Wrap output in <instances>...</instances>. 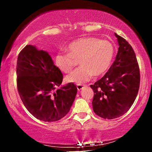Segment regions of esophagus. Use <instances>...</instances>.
I'll use <instances>...</instances> for the list:
<instances>
[{
	"mask_svg": "<svg viewBox=\"0 0 152 152\" xmlns=\"http://www.w3.org/2000/svg\"><path fill=\"white\" fill-rule=\"evenodd\" d=\"M85 86H83V85H81V84H78L77 86H76V87H77V89L78 91H81V89H83V87H84Z\"/></svg>",
	"mask_w": 152,
	"mask_h": 152,
	"instance_id": "34e87169",
	"label": "esophagus"
}]
</instances>
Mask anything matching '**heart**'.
<instances>
[{
	"label": "heart",
	"mask_w": 152,
	"mask_h": 152,
	"mask_svg": "<svg viewBox=\"0 0 152 152\" xmlns=\"http://www.w3.org/2000/svg\"><path fill=\"white\" fill-rule=\"evenodd\" d=\"M67 53L58 52L54 57L57 69L64 74L71 71L75 60L81 65L66 77L67 82L81 84L94 75L101 76L109 69L114 57V46L107 40L83 37L72 41L66 47Z\"/></svg>",
	"instance_id": "1"
}]
</instances>
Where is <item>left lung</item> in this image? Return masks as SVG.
<instances>
[{
	"label": "left lung",
	"instance_id": "obj_1",
	"mask_svg": "<svg viewBox=\"0 0 152 152\" xmlns=\"http://www.w3.org/2000/svg\"><path fill=\"white\" fill-rule=\"evenodd\" d=\"M118 50L109 71L91 88L94 111L103 118L113 119L126 113L134 104L140 83V72L133 48L116 34Z\"/></svg>",
	"mask_w": 152,
	"mask_h": 152
}]
</instances>
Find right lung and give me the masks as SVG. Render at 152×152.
Here are the masks:
<instances>
[{"label": "right lung", "instance_id": "right-lung-1", "mask_svg": "<svg viewBox=\"0 0 152 152\" xmlns=\"http://www.w3.org/2000/svg\"><path fill=\"white\" fill-rule=\"evenodd\" d=\"M16 74L20 99L36 118L56 121L70 111L77 88L74 83L60 87L63 74L46 50L27 45L18 54Z\"/></svg>", "mask_w": 152, "mask_h": 152}]
</instances>
